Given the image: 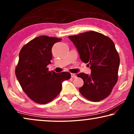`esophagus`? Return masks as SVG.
I'll use <instances>...</instances> for the list:
<instances>
[{
  "instance_id": "obj_1",
  "label": "esophagus",
  "mask_w": 134,
  "mask_h": 134,
  "mask_svg": "<svg viewBox=\"0 0 134 134\" xmlns=\"http://www.w3.org/2000/svg\"><path fill=\"white\" fill-rule=\"evenodd\" d=\"M71 77H72V78H76L77 77L76 75L75 74H73V73H71Z\"/></svg>"
}]
</instances>
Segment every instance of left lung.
Masks as SVG:
<instances>
[{"instance_id":"left-lung-1","label":"left lung","mask_w":134,"mask_h":134,"mask_svg":"<svg viewBox=\"0 0 134 134\" xmlns=\"http://www.w3.org/2000/svg\"><path fill=\"white\" fill-rule=\"evenodd\" d=\"M69 38L77 49L80 59L88 63L91 70L90 75L77 74L83 80L80 93L93 102L106 98L118 80L120 61L114 43L108 36L94 31L69 36Z\"/></svg>"}]
</instances>
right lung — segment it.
Wrapping results in <instances>:
<instances>
[{"mask_svg":"<svg viewBox=\"0 0 134 134\" xmlns=\"http://www.w3.org/2000/svg\"><path fill=\"white\" fill-rule=\"evenodd\" d=\"M61 40L38 36L24 46L19 52L16 76L24 93L38 104L52 100L61 91L62 82L71 78L68 72L56 73L47 68L52 58L53 45Z\"/></svg>","mask_w":134,"mask_h":134,"instance_id":"obj_1","label":"right lung"}]
</instances>
